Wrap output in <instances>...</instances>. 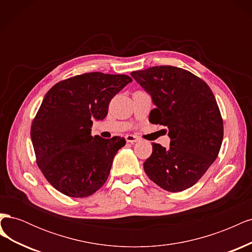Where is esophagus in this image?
I'll list each match as a JSON object with an SVG mask.
<instances>
[{
    "label": "esophagus",
    "mask_w": 252,
    "mask_h": 252,
    "mask_svg": "<svg viewBox=\"0 0 252 252\" xmlns=\"http://www.w3.org/2000/svg\"><path fill=\"white\" fill-rule=\"evenodd\" d=\"M126 141L128 142V143H131V144H133V143H135V142H138L139 141V138L138 136H135V135H132V134H127L126 136Z\"/></svg>",
    "instance_id": "34e87169"
}]
</instances>
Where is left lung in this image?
Returning <instances> with one entry per match:
<instances>
[{
    "label": "left lung",
    "mask_w": 252,
    "mask_h": 252,
    "mask_svg": "<svg viewBox=\"0 0 252 252\" xmlns=\"http://www.w3.org/2000/svg\"><path fill=\"white\" fill-rule=\"evenodd\" d=\"M130 75L156 106L149 121L166 126L170 138L167 149L152 143L145 172L167 191L190 188L216 161L222 145L223 120L215 95L203 80L179 67L155 66Z\"/></svg>",
    "instance_id": "8db88e82"
}]
</instances>
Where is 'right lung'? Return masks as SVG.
<instances>
[{"mask_svg": "<svg viewBox=\"0 0 252 252\" xmlns=\"http://www.w3.org/2000/svg\"><path fill=\"white\" fill-rule=\"evenodd\" d=\"M130 82L126 74L89 72L57 83L45 95L30 136L37 166L60 192L85 197L107 181L126 141L94 138L93 121L105 119L111 98Z\"/></svg>", "mask_w": 252, "mask_h": 252, "instance_id": "right-lung-1", "label": "right lung"}]
</instances>
